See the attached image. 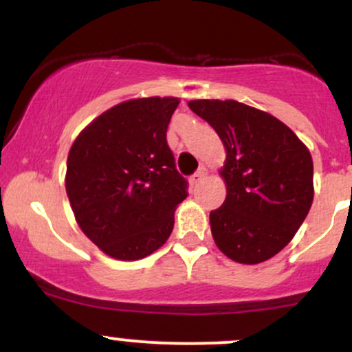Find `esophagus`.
Segmentation results:
<instances>
[{
    "label": "esophagus",
    "instance_id": "1",
    "mask_svg": "<svg viewBox=\"0 0 352 352\" xmlns=\"http://www.w3.org/2000/svg\"><path fill=\"white\" fill-rule=\"evenodd\" d=\"M205 175H207V168H205V167H200L199 170H197L195 173H193L192 177H190V184H192V185L200 184V182L205 179Z\"/></svg>",
    "mask_w": 352,
    "mask_h": 352
}]
</instances>
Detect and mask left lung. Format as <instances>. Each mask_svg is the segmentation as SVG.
Returning <instances> with one entry per match:
<instances>
[{"label":"left lung","mask_w":352,"mask_h":352,"mask_svg":"<svg viewBox=\"0 0 352 352\" xmlns=\"http://www.w3.org/2000/svg\"><path fill=\"white\" fill-rule=\"evenodd\" d=\"M215 129L227 160V199L210 212L213 240L233 261L256 265L292 241L313 204V159L289 127L236 100H190Z\"/></svg>","instance_id":"obj_1"}]
</instances>
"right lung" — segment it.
I'll return each mask as SVG.
<instances>
[{
    "label": "right lung",
    "mask_w": 352,
    "mask_h": 352,
    "mask_svg": "<svg viewBox=\"0 0 352 352\" xmlns=\"http://www.w3.org/2000/svg\"><path fill=\"white\" fill-rule=\"evenodd\" d=\"M177 106V98L127 100L92 120L69 151L66 192L76 220L116 260H140L160 248L188 195L167 144Z\"/></svg>",
    "instance_id": "add662e5"
}]
</instances>
